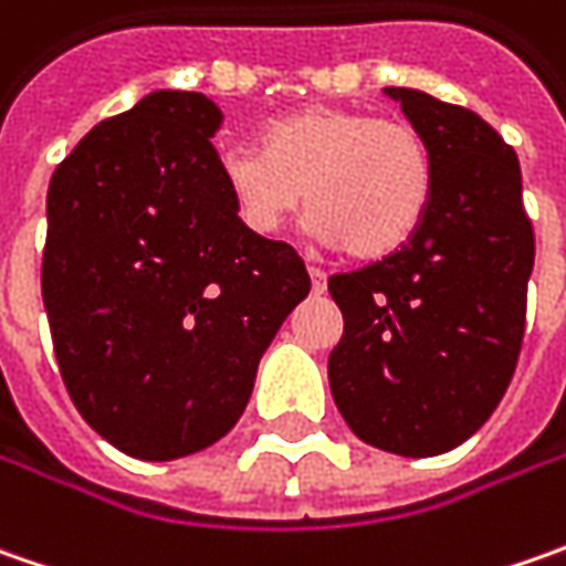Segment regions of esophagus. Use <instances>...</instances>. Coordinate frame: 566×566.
Instances as JSON below:
<instances>
[{"label": "esophagus", "instance_id": "esophagus-1", "mask_svg": "<svg viewBox=\"0 0 566 566\" xmlns=\"http://www.w3.org/2000/svg\"><path fill=\"white\" fill-rule=\"evenodd\" d=\"M308 276H312V290H315L317 295L327 290V276H324V271H321V268H315V264H308Z\"/></svg>", "mask_w": 566, "mask_h": 566}]
</instances>
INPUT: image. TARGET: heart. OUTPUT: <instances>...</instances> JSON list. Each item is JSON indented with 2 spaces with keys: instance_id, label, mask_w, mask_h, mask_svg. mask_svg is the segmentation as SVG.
<instances>
[{
  "instance_id": "1",
  "label": "heart",
  "mask_w": 566,
  "mask_h": 566,
  "mask_svg": "<svg viewBox=\"0 0 566 566\" xmlns=\"http://www.w3.org/2000/svg\"><path fill=\"white\" fill-rule=\"evenodd\" d=\"M217 169L251 232L273 235L305 198L317 239L365 261L402 249L434 191L419 128L353 106L293 109L264 125L258 147L220 150Z\"/></svg>"
}]
</instances>
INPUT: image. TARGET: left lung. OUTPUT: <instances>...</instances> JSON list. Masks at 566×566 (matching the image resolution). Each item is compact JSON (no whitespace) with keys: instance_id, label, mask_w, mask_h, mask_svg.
Instances as JSON below:
<instances>
[{"instance_id":"left-lung-1","label":"left lung","mask_w":566,"mask_h":566,"mask_svg":"<svg viewBox=\"0 0 566 566\" xmlns=\"http://www.w3.org/2000/svg\"><path fill=\"white\" fill-rule=\"evenodd\" d=\"M384 94L428 144L434 191L400 251L331 276L343 337L327 378L359 441L438 457L489 422L511 384L535 235L520 160L489 122L412 87Z\"/></svg>"}]
</instances>
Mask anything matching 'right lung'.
<instances>
[{
  "mask_svg": "<svg viewBox=\"0 0 566 566\" xmlns=\"http://www.w3.org/2000/svg\"><path fill=\"white\" fill-rule=\"evenodd\" d=\"M220 106L150 91L94 125L46 195L43 305L84 422L164 463L220 441L280 324L308 295L302 258L251 232L210 135Z\"/></svg>",
  "mask_w": 566,
  "mask_h": 566,
  "instance_id": "1",
  "label": "right lung"
}]
</instances>
